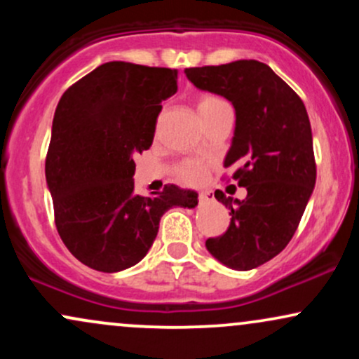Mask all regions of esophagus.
I'll use <instances>...</instances> for the list:
<instances>
[{
    "label": "esophagus",
    "mask_w": 359,
    "mask_h": 359,
    "mask_svg": "<svg viewBox=\"0 0 359 359\" xmlns=\"http://www.w3.org/2000/svg\"><path fill=\"white\" fill-rule=\"evenodd\" d=\"M209 199H211V196L208 192H199V203H208Z\"/></svg>",
    "instance_id": "obj_1"
}]
</instances>
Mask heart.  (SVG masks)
I'll list each match as a JSON object with an SVG mask.
<instances>
[{
  "mask_svg": "<svg viewBox=\"0 0 359 359\" xmlns=\"http://www.w3.org/2000/svg\"><path fill=\"white\" fill-rule=\"evenodd\" d=\"M196 106L201 118H203L211 114L212 111L228 106V102L221 100L219 96H214V94H203V96L197 97ZM205 172H208V163L203 160H185L177 167V177L185 184H199L205 177Z\"/></svg>",
  "mask_w": 359,
  "mask_h": 359,
  "instance_id": "obj_1",
  "label": "heart"
}]
</instances>
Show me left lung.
Masks as SVG:
<instances>
[{
  "mask_svg": "<svg viewBox=\"0 0 359 359\" xmlns=\"http://www.w3.org/2000/svg\"><path fill=\"white\" fill-rule=\"evenodd\" d=\"M185 76L196 88L233 102L236 128L224 167H231L233 180L248 191L243 201L214 192L231 209V221L205 248L229 269H257L288 245L314 191L307 109L299 94L258 60L191 67Z\"/></svg>",
  "mask_w": 359,
  "mask_h": 359,
  "instance_id": "left-lung-1",
  "label": "left lung"
}]
</instances>
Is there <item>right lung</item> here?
I'll list each match as a JSON object with an SVG mask.
<instances>
[{
    "mask_svg": "<svg viewBox=\"0 0 359 359\" xmlns=\"http://www.w3.org/2000/svg\"><path fill=\"white\" fill-rule=\"evenodd\" d=\"M177 71L106 62L62 94L53 114L45 177L67 250L89 269L113 273L147 255L170 208H196L197 194L167 184L135 194V154L151 147L162 101Z\"/></svg>",
    "mask_w": 359,
    "mask_h": 359,
    "instance_id": "obj_1",
    "label": "right lung"
}]
</instances>
